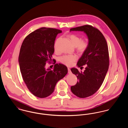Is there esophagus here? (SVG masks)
Returning a JSON list of instances; mask_svg holds the SVG:
<instances>
[{
  "mask_svg": "<svg viewBox=\"0 0 128 128\" xmlns=\"http://www.w3.org/2000/svg\"><path fill=\"white\" fill-rule=\"evenodd\" d=\"M68 74H70V73H72V72H71V70H70V68H68Z\"/></svg>",
  "mask_w": 128,
  "mask_h": 128,
  "instance_id": "1",
  "label": "esophagus"
}]
</instances>
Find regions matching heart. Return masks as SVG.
Instances as JSON below:
<instances>
[{"label":"heart","mask_w":128,"mask_h":128,"mask_svg":"<svg viewBox=\"0 0 128 128\" xmlns=\"http://www.w3.org/2000/svg\"><path fill=\"white\" fill-rule=\"evenodd\" d=\"M70 38L73 46L76 47L77 51L80 53H84L88 48L89 43L87 40H82L80 37L74 34L71 35ZM77 59L78 56L76 55H64L60 58V60L62 63L67 66H72Z\"/></svg>","instance_id":"b5f03b06"}]
</instances>
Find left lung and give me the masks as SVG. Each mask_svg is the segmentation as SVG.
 Listing matches in <instances>:
<instances>
[{"label":"left lung","mask_w":128,"mask_h":128,"mask_svg":"<svg viewBox=\"0 0 128 128\" xmlns=\"http://www.w3.org/2000/svg\"><path fill=\"white\" fill-rule=\"evenodd\" d=\"M71 31L84 32L88 39L89 46L77 64L79 68L85 65V70L83 72H80L76 68H71L72 72L77 76L78 81L76 85L70 88L72 93L77 96L87 98L99 89L108 71V46L103 34L91 25L71 28Z\"/></svg>","instance_id":"1"}]
</instances>
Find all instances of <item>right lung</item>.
Returning <instances> with one entry per match:
<instances>
[{
  "mask_svg": "<svg viewBox=\"0 0 128 128\" xmlns=\"http://www.w3.org/2000/svg\"><path fill=\"white\" fill-rule=\"evenodd\" d=\"M61 32L58 29L42 27L29 34L22 44L18 56L20 71L28 89L37 98L52 94L58 82L68 73L67 67L60 63L56 64L52 68H46L54 52L56 36Z\"/></svg>",
  "mask_w": 128,
  "mask_h": 128,
  "instance_id": "1",
  "label": "right lung"
}]
</instances>
